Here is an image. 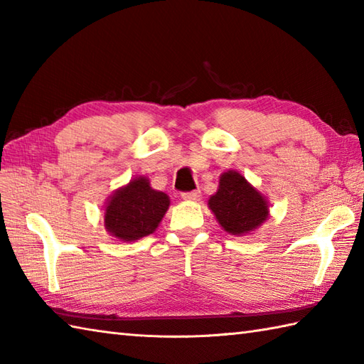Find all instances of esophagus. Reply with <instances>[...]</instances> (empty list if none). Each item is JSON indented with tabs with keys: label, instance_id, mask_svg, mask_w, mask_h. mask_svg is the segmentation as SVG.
<instances>
[{
	"label": "esophagus",
	"instance_id": "obj_1",
	"mask_svg": "<svg viewBox=\"0 0 364 364\" xmlns=\"http://www.w3.org/2000/svg\"><path fill=\"white\" fill-rule=\"evenodd\" d=\"M181 197L184 200H198L200 198V191H191V192H183Z\"/></svg>",
	"mask_w": 364,
	"mask_h": 364
}]
</instances>
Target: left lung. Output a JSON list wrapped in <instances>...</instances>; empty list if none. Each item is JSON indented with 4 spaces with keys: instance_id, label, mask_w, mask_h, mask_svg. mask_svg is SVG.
Returning a JSON list of instances; mask_svg holds the SVG:
<instances>
[{
    "instance_id": "1",
    "label": "left lung",
    "mask_w": 364,
    "mask_h": 364,
    "mask_svg": "<svg viewBox=\"0 0 364 364\" xmlns=\"http://www.w3.org/2000/svg\"><path fill=\"white\" fill-rule=\"evenodd\" d=\"M208 205L222 228L231 235L249 233L259 227L269 214L266 198L233 170L220 176L219 189Z\"/></svg>"
}]
</instances>
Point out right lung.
Instances as JSON below:
<instances>
[{
	"mask_svg": "<svg viewBox=\"0 0 364 364\" xmlns=\"http://www.w3.org/2000/svg\"><path fill=\"white\" fill-rule=\"evenodd\" d=\"M168 205L167 194L151 189L145 176L134 178L111 197L105 213V227L122 241H136L158 228Z\"/></svg>",
	"mask_w": 364,
	"mask_h": 364,
	"instance_id": "right-lung-1",
	"label": "right lung"
}]
</instances>
